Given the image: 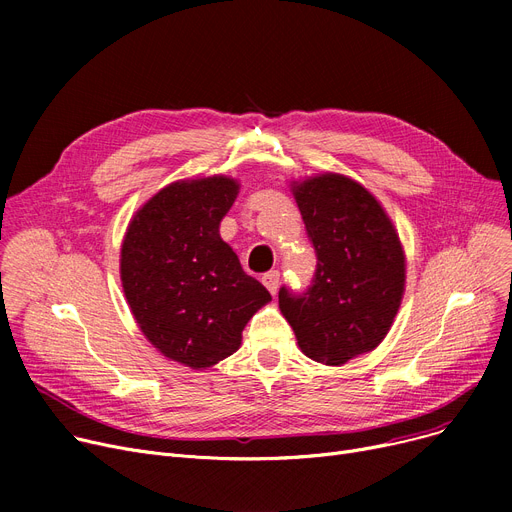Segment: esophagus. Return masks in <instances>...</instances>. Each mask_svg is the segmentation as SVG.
Listing matches in <instances>:
<instances>
[{
	"label": "esophagus",
	"instance_id": "obj_1",
	"mask_svg": "<svg viewBox=\"0 0 512 512\" xmlns=\"http://www.w3.org/2000/svg\"><path fill=\"white\" fill-rule=\"evenodd\" d=\"M263 284H265V288L270 290L272 294H276L278 288H280V272H278V270L267 272V274L263 276Z\"/></svg>",
	"mask_w": 512,
	"mask_h": 512
}]
</instances>
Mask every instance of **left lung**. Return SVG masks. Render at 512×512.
I'll return each instance as SVG.
<instances>
[{"instance_id":"1","label":"left lung","mask_w":512,"mask_h":512,"mask_svg":"<svg viewBox=\"0 0 512 512\" xmlns=\"http://www.w3.org/2000/svg\"><path fill=\"white\" fill-rule=\"evenodd\" d=\"M317 270L303 294L280 288L284 319L299 348L324 365L371 353L392 328L405 294L407 259L382 203L336 172L292 180Z\"/></svg>"}]
</instances>
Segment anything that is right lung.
Listing matches in <instances>:
<instances>
[{
	"mask_svg": "<svg viewBox=\"0 0 512 512\" xmlns=\"http://www.w3.org/2000/svg\"><path fill=\"white\" fill-rule=\"evenodd\" d=\"M238 191L222 174L176 180L139 207L122 240L120 280L134 319L161 355L191 369L236 353L247 321L272 301L220 236Z\"/></svg>",
	"mask_w": 512,
	"mask_h": 512,
	"instance_id": "add662e5",
	"label": "right lung"
}]
</instances>
